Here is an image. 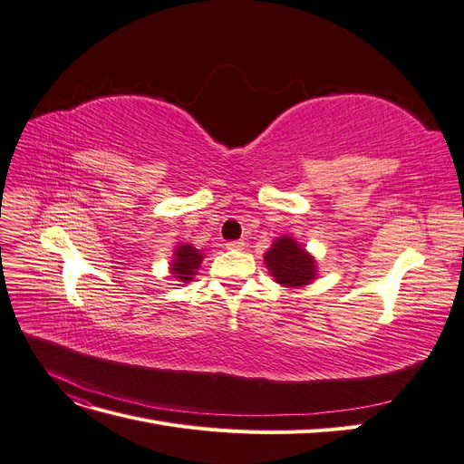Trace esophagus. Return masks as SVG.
Instances as JSON below:
<instances>
[{
  "mask_svg": "<svg viewBox=\"0 0 464 464\" xmlns=\"http://www.w3.org/2000/svg\"><path fill=\"white\" fill-rule=\"evenodd\" d=\"M244 246H246V244H244L242 240H234V242H228V244H227L228 249H244Z\"/></svg>",
  "mask_w": 464,
  "mask_h": 464,
  "instance_id": "esophagus-1",
  "label": "esophagus"
}]
</instances>
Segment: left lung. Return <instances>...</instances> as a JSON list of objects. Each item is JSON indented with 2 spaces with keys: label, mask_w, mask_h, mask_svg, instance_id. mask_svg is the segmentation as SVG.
<instances>
[{
  "label": "left lung",
  "mask_w": 464,
  "mask_h": 464,
  "mask_svg": "<svg viewBox=\"0 0 464 464\" xmlns=\"http://www.w3.org/2000/svg\"><path fill=\"white\" fill-rule=\"evenodd\" d=\"M265 265L278 285L296 288L310 285L315 278V261L292 237H278L265 254Z\"/></svg>",
  "instance_id": "left-lung-1"
}]
</instances>
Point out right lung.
I'll use <instances>...</instances> for the list:
<instances>
[{"mask_svg":"<svg viewBox=\"0 0 464 464\" xmlns=\"http://www.w3.org/2000/svg\"><path fill=\"white\" fill-rule=\"evenodd\" d=\"M174 263H172V273L176 275V278H179L181 283H189L191 276L198 271V266L203 261V256L199 254L198 249L184 244L176 247V254H174Z\"/></svg>","mask_w":464,"mask_h":464,"instance_id":"add662e5","label":"right lung"}]
</instances>
